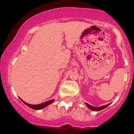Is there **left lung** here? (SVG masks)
Returning <instances> with one entry per match:
<instances>
[{
	"label": "left lung",
	"mask_w": 134,
	"mask_h": 134,
	"mask_svg": "<svg viewBox=\"0 0 134 134\" xmlns=\"http://www.w3.org/2000/svg\"><path fill=\"white\" fill-rule=\"evenodd\" d=\"M86 106H87V107H88L91 110H93V111H100V110L106 108L107 107H108L109 105V104H107V105H103V106H100V107H93V106H91V105H88V103H86Z\"/></svg>",
	"instance_id": "1"
}]
</instances>
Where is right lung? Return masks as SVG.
<instances>
[{"instance_id":"obj_1","label":"right lung","mask_w":134,"mask_h":134,"mask_svg":"<svg viewBox=\"0 0 134 134\" xmlns=\"http://www.w3.org/2000/svg\"><path fill=\"white\" fill-rule=\"evenodd\" d=\"M20 99H21V101H23V102L27 106H28V107H30V108L33 109H35V110H40V109H41L44 108V107H47V106H48L49 105H50L51 103H52L54 100V99H52V100H48V101H46V102H45V103H43L39 104V105H31V104H29V103H27L25 102L24 100H22L21 98H20Z\"/></svg>"}]
</instances>
